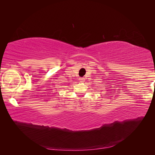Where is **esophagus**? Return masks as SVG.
Segmentation results:
<instances>
[{"instance_id": "34e87169", "label": "esophagus", "mask_w": 155, "mask_h": 155, "mask_svg": "<svg viewBox=\"0 0 155 155\" xmlns=\"http://www.w3.org/2000/svg\"><path fill=\"white\" fill-rule=\"evenodd\" d=\"M79 81L81 82H84V78H83V77H81V78H79Z\"/></svg>"}]
</instances>
